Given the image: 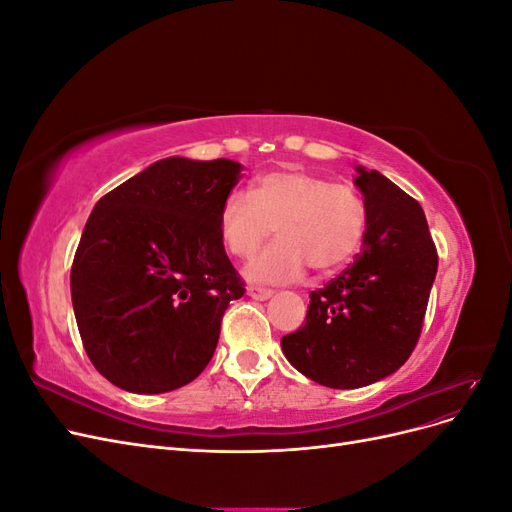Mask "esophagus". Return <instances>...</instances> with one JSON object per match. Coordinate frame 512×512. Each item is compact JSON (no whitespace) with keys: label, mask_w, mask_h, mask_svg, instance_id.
I'll list each match as a JSON object with an SVG mask.
<instances>
[{"label":"esophagus","mask_w":512,"mask_h":512,"mask_svg":"<svg viewBox=\"0 0 512 512\" xmlns=\"http://www.w3.org/2000/svg\"><path fill=\"white\" fill-rule=\"evenodd\" d=\"M247 294H250V297L256 299V301H267V299L273 297V290L262 288V286H250V288H247Z\"/></svg>","instance_id":"esophagus-1"}]
</instances>
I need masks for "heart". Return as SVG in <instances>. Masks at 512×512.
I'll return each mask as SVG.
<instances>
[{"mask_svg":"<svg viewBox=\"0 0 512 512\" xmlns=\"http://www.w3.org/2000/svg\"><path fill=\"white\" fill-rule=\"evenodd\" d=\"M367 224L363 198L348 185L301 168L258 177L250 194L235 190L218 213L220 239L228 254L252 256L275 226L277 239L260 250L245 275L252 282H290L312 267L333 273L361 247Z\"/></svg>","mask_w":512,"mask_h":512,"instance_id":"b5f03b06","label":"heart"}]
</instances>
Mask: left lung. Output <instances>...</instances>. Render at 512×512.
<instances>
[{"label":"left lung","mask_w":512,"mask_h":512,"mask_svg":"<svg viewBox=\"0 0 512 512\" xmlns=\"http://www.w3.org/2000/svg\"><path fill=\"white\" fill-rule=\"evenodd\" d=\"M354 183L367 211L363 250L309 292L305 324L282 337L290 365L331 389L374 384L408 361L438 271L421 205L378 170L356 166Z\"/></svg>","instance_id":"left-lung-1"}]
</instances>
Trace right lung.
<instances>
[{
  "instance_id": "1",
  "label": "right lung",
  "mask_w": 512,
  "mask_h": 512,
  "mask_svg": "<svg viewBox=\"0 0 512 512\" xmlns=\"http://www.w3.org/2000/svg\"><path fill=\"white\" fill-rule=\"evenodd\" d=\"M232 160L166 158L102 196L76 247L70 290L89 361L130 393L175 391L203 371L243 282L220 239Z\"/></svg>"
}]
</instances>
